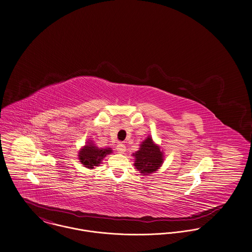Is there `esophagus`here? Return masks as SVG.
Instances as JSON below:
<instances>
[{
	"label": "esophagus",
	"instance_id": "obj_1",
	"mask_svg": "<svg viewBox=\"0 0 252 252\" xmlns=\"http://www.w3.org/2000/svg\"><path fill=\"white\" fill-rule=\"evenodd\" d=\"M116 149H117L118 153H120V154H124V153L126 152V146H125L124 144H122V143L118 144L117 147H116Z\"/></svg>",
	"mask_w": 252,
	"mask_h": 252
}]
</instances>
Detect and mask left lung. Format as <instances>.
I'll return each instance as SVG.
<instances>
[{
  "label": "left lung",
  "instance_id": "obj_1",
  "mask_svg": "<svg viewBox=\"0 0 252 252\" xmlns=\"http://www.w3.org/2000/svg\"><path fill=\"white\" fill-rule=\"evenodd\" d=\"M132 156L134 157L133 165L141 173V176H150L155 173L164 161L163 151L150 135L140 144L139 150Z\"/></svg>",
  "mask_w": 252,
  "mask_h": 252
}]
</instances>
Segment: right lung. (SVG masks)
<instances>
[{"label": "right lung", "mask_w": 252, "mask_h": 252, "mask_svg": "<svg viewBox=\"0 0 252 252\" xmlns=\"http://www.w3.org/2000/svg\"><path fill=\"white\" fill-rule=\"evenodd\" d=\"M111 148H98L93 140L89 139L78 152V159L84 167L94 169L100 165L103 158L112 154Z\"/></svg>", "instance_id": "add662e5"}]
</instances>
